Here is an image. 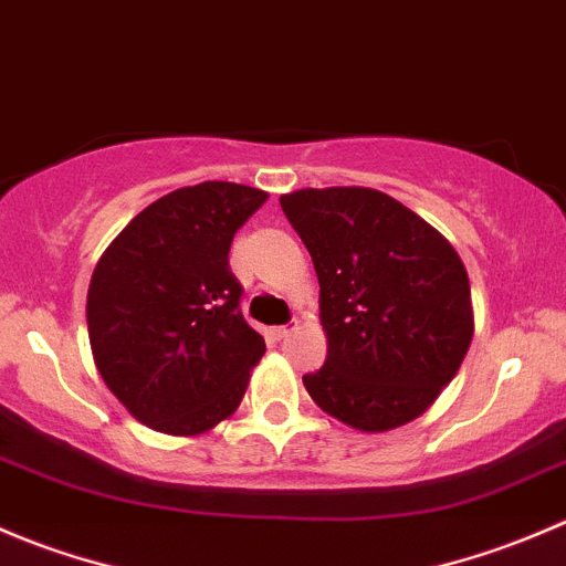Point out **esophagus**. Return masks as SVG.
<instances>
[{
    "instance_id": "34e87169",
    "label": "esophagus",
    "mask_w": 566,
    "mask_h": 566,
    "mask_svg": "<svg viewBox=\"0 0 566 566\" xmlns=\"http://www.w3.org/2000/svg\"><path fill=\"white\" fill-rule=\"evenodd\" d=\"M295 328H298V323H287V326L271 328V334H273V337H276V339H284V337H290V334H293Z\"/></svg>"
}]
</instances>
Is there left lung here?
<instances>
[{"label":"left lung","instance_id":"obj_1","mask_svg":"<svg viewBox=\"0 0 566 566\" xmlns=\"http://www.w3.org/2000/svg\"><path fill=\"white\" fill-rule=\"evenodd\" d=\"M315 265L326 361L304 387L365 434L429 409L473 343L462 256L417 212L373 188H304L279 199Z\"/></svg>","mask_w":566,"mask_h":566}]
</instances>
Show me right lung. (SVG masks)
Here are the masks:
<instances>
[{"instance_id":"1","label":"right lung","mask_w":566,"mask_h":566,"mask_svg":"<svg viewBox=\"0 0 566 566\" xmlns=\"http://www.w3.org/2000/svg\"><path fill=\"white\" fill-rule=\"evenodd\" d=\"M265 190L201 182L137 212L87 287V337L109 392L135 420L196 437L234 415L265 339L240 312L234 232Z\"/></svg>"}]
</instances>
